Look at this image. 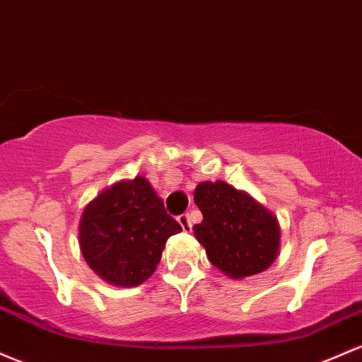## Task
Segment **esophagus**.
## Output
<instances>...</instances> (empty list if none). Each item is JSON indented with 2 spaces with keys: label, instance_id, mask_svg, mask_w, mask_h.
Listing matches in <instances>:
<instances>
[{
  "label": "esophagus",
  "instance_id": "34e87169",
  "mask_svg": "<svg viewBox=\"0 0 362 362\" xmlns=\"http://www.w3.org/2000/svg\"><path fill=\"white\" fill-rule=\"evenodd\" d=\"M177 221H178V223H180V226L185 230V232H189V230H192V221H190L189 213L180 214V216L177 218Z\"/></svg>",
  "mask_w": 362,
  "mask_h": 362
}]
</instances>
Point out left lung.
Masks as SVG:
<instances>
[{"label":"left lung","mask_w":362,"mask_h":362,"mask_svg":"<svg viewBox=\"0 0 362 362\" xmlns=\"http://www.w3.org/2000/svg\"><path fill=\"white\" fill-rule=\"evenodd\" d=\"M194 202L202 213L194 235L208 259L225 275L245 278L264 272L280 249V225L272 211L225 182H201Z\"/></svg>","instance_id":"left-lung-1"}]
</instances>
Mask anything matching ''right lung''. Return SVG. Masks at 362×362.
I'll return each mask as SVG.
<instances>
[{"instance_id": "1", "label": "right lung", "mask_w": 362, "mask_h": 362, "mask_svg": "<svg viewBox=\"0 0 362 362\" xmlns=\"http://www.w3.org/2000/svg\"><path fill=\"white\" fill-rule=\"evenodd\" d=\"M180 230L149 182L136 177L117 182L86 206L78 242L98 276L117 287H137L154 273L168 237Z\"/></svg>"}]
</instances>
